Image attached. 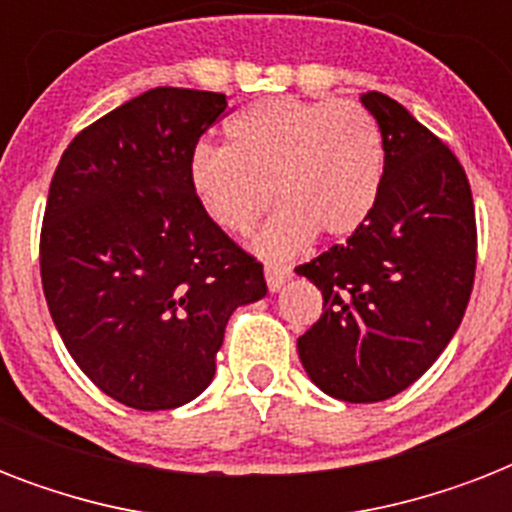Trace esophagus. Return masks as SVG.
I'll list each match as a JSON object with an SVG mask.
<instances>
[{
	"label": "esophagus",
	"mask_w": 512,
	"mask_h": 512,
	"mask_svg": "<svg viewBox=\"0 0 512 512\" xmlns=\"http://www.w3.org/2000/svg\"><path fill=\"white\" fill-rule=\"evenodd\" d=\"M289 276H292V265L276 263V260L265 263V281H268V289H271V292L284 287V281H287Z\"/></svg>",
	"instance_id": "obj_1"
}]
</instances>
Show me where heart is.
I'll return each instance as SVG.
<instances>
[{
  "label": "heart",
  "mask_w": 512,
  "mask_h": 512,
  "mask_svg": "<svg viewBox=\"0 0 512 512\" xmlns=\"http://www.w3.org/2000/svg\"><path fill=\"white\" fill-rule=\"evenodd\" d=\"M228 146H199L188 183L204 215L228 233L257 236L263 255H292L311 239L348 236L372 212L382 180V132L353 100L263 98L225 122ZM274 196H270V188Z\"/></svg>",
  "instance_id": "b5f03b06"
}]
</instances>
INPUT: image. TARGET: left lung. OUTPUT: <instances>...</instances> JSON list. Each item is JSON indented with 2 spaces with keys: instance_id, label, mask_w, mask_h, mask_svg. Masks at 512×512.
I'll list each match as a JSON object with an SVG mask.
<instances>
[{
  "instance_id": "8db88e82",
  "label": "left lung",
  "mask_w": 512,
  "mask_h": 512,
  "mask_svg": "<svg viewBox=\"0 0 512 512\" xmlns=\"http://www.w3.org/2000/svg\"><path fill=\"white\" fill-rule=\"evenodd\" d=\"M361 100L382 132L380 191L345 244L297 265L324 297L297 350L324 393L374 404L420 380L457 332L478 231L468 175L449 146L388 95Z\"/></svg>"
}]
</instances>
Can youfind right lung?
Wrapping results in <instances>:
<instances>
[{
	"label": "right lung",
	"mask_w": 512,
	"mask_h": 512,
	"mask_svg": "<svg viewBox=\"0 0 512 512\" xmlns=\"http://www.w3.org/2000/svg\"><path fill=\"white\" fill-rule=\"evenodd\" d=\"M225 108L220 92L148 90L84 127L52 175L39 236L47 308L79 369L132 409L199 396L231 313L268 292L263 263L188 183Z\"/></svg>",
	"instance_id": "obj_1"
}]
</instances>
